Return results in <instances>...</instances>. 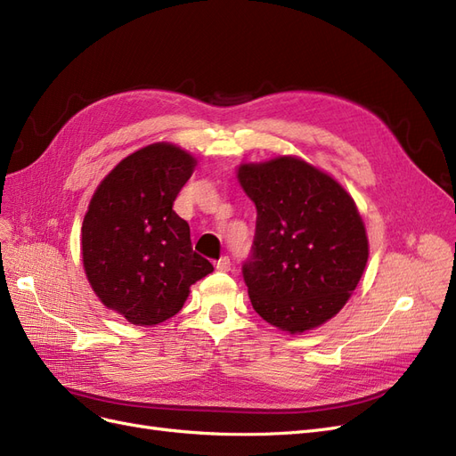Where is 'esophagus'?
<instances>
[{"mask_svg": "<svg viewBox=\"0 0 456 456\" xmlns=\"http://www.w3.org/2000/svg\"><path fill=\"white\" fill-rule=\"evenodd\" d=\"M216 270H220V272L232 270V260H230V256H220V258L216 260Z\"/></svg>", "mask_w": 456, "mask_h": 456, "instance_id": "obj_1", "label": "esophagus"}]
</instances>
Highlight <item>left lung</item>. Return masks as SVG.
<instances>
[{"instance_id":"left-lung-1","label":"left lung","mask_w":456,"mask_h":456,"mask_svg":"<svg viewBox=\"0 0 456 456\" xmlns=\"http://www.w3.org/2000/svg\"><path fill=\"white\" fill-rule=\"evenodd\" d=\"M238 178L256 207L255 240L241 266L255 312L289 333L325 323L346 305L367 265L354 200L297 158L241 165Z\"/></svg>"}]
</instances>
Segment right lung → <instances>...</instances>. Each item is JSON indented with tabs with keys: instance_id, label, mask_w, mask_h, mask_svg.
Instances as JSON below:
<instances>
[{
	"instance_id": "1",
	"label": "right lung",
	"mask_w": 456,
	"mask_h": 456,
	"mask_svg": "<svg viewBox=\"0 0 456 456\" xmlns=\"http://www.w3.org/2000/svg\"><path fill=\"white\" fill-rule=\"evenodd\" d=\"M194 163L173 144H150L119 161L89 203L81 228L89 283L104 306L134 325L169 320L190 285L213 272L173 211Z\"/></svg>"
}]
</instances>
